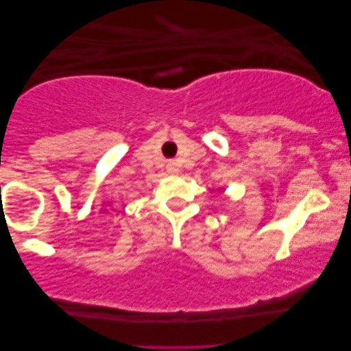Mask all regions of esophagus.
<instances>
[{"label": "esophagus", "mask_w": 351, "mask_h": 351, "mask_svg": "<svg viewBox=\"0 0 351 351\" xmlns=\"http://www.w3.org/2000/svg\"><path fill=\"white\" fill-rule=\"evenodd\" d=\"M167 171H169V172H172V174H176V172L177 171H179V169H177V166H176V162H169V165H167Z\"/></svg>", "instance_id": "esophagus-1"}]
</instances>
